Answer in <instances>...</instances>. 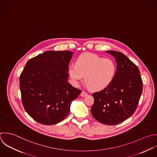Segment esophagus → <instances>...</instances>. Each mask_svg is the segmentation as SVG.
Masks as SVG:
<instances>
[{
    "label": "esophagus",
    "instance_id": "1",
    "mask_svg": "<svg viewBox=\"0 0 157 157\" xmlns=\"http://www.w3.org/2000/svg\"><path fill=\"white\" fill-rule=\"evenodd\" d=\"M87 94L86 92H84V91H82V92H81V96L82 97H86V96H87Z\"/></svg>",
    "mask_w": 157,
    "mask_h": 157
}]
</instances>
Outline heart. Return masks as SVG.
<instances>
[{"instance_id": "1", "label": "heart", "mask_w": 157, "mask_h": 157, "mask_svg": "<svg viewBox=\"0 0 157 157\" xmlns=\"http://www.w3.org/2000/svg\"><path fill=\"white\" fill-rule=\"evenodd\" d=\"M117 71L115 61L92 53H84L71 64L68 73L73 82L78 86L84 76L85 84L92 90H100L107 87L114 80Z\"/></svg>"}]
</instances>
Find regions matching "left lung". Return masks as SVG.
Instances as JSON below:
<instances>
[{"label": "left lung", "mask_w": 157, "mask_h": 157, "mask_svg": "<svg viewBox=\"0 0 157 157\" xmlns=\"http://www.w3.org/2000/svg\"><path fill=\"white\" fill-rule=\"evenodd\" d=\"M115 57L117 71L113 82L93 94V117L109 125L118 124L135 112L143 92V83L138 67L121 52L107 51Z\"/></svg>", "instance_id": "1"}]
</instances>
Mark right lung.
Here are the masks:
<instances>
[{
  "mask_svg": "<svg viewBox=\"0 0 157 157\" xmlns=\"http://www.w3.org/2000/svg\"><path fill=\"white\" fill-rule=\"evenodd\" d=\"M73 53L48 51L30 59L19 77L23 106L37 122L50 125L63 120L81 93L68 82Z\"/></svg>",
  "mask_w": 157,
  "mask_h": 157,
  "instance_id": "obj_1",
  "label": "right lung"
}]
</instances>
